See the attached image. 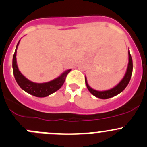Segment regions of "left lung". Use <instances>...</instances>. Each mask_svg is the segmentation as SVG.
Instances as JSON below:
<instances>
[{"instance_id": "8db88e82", "label": "left lung", "mask_w": 147, "mask_h": 147, "mask_svg": "<svg viewBox=\"0 0 147 147\" xmlns=\"http://www.w3.org/2000/svg\"><path fill=\"white\" fill-rule=\"evenodd\" d=\"M132 71H133V62H132L131 55L129 49V65H128L127 70H126V74H125L124 77H123V78L122 79V80L121 81L116 87H114V88H112V89L111 90H93L88 85L86 78H85V84H86L88 90H89L94 96L97 97V98H100V99H108V98H112V97L116 96L118 94L121 93V92L126 88V86H127L128 84H129V81H130L131 78Z\"/></svg>"}]
</instances>
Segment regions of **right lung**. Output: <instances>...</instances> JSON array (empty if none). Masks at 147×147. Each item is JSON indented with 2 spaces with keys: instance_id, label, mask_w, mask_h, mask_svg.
Returning <instances> with one entry per match:
<instances>
[{
  "instance_id": "1",
  "label": "right lung",
  "mask_w": 147,
  "mask_h": 147,
  "mask_svg": "<svg viewBox=\"0 0 147 147\" xmlns=\"http://www.w3.org/2000/svg\"><path fill=\"white\" fill-rule=\"evenodd\" d=\"M18 43L17 44L15 53L13 57V72L17 83L21 87V89L34 96L39 97V98L47 97L58 90L64 84L67 75L70 72L71 69L65 71L60 76L50 82H45V83H35L28 80L21 73L17 66L16 55V49Z\"/></svg>"
}]
</instances>
